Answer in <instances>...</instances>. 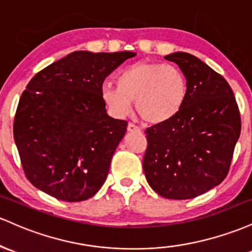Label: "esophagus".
Returning a JSON list of instances; mask_svg holds the SVG:
<instances>
[{"label":"esophagus","instance_id":"34e87169","mask_svg":"<svg viewBox=\"0 0 252 252\" xmlns=\"http://www.w3.org/2000/svg\"><path fill=\"white\" fill-rule=\"evenodd\" d=\"M127 131H128V132H139L140 129H139V127L135 126L134 124L129 123L128 125H127Z\"/></svg>","mask_w":252,"mask_h":252}]
</instances>
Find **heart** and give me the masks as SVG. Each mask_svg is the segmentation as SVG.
Masks as SVG:
<instances>
[{
    "mask_svg": "<svg viewBox=\"0 0 252 252\" xmlns=\"http://www.w3.org/2000/svg\"><path fill=\"white\" fill-rule=\"evenodd\" d=\"M118 86L103 83L101 97L117 117H126L131 102L141 120L160 124L170 120L187 100L188 82L179 67L155 62H138L118 75Z\"/></svg>",
    "mask_w": 252,
    "mask_h": 252,
    "instance_id": "1",
    "label": "heart"
}]
</instances>
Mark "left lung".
<instances>
[{
  "label": "left lung",
  "mask_w": 252,
  "mask_h": 252,
  "mask_svg": "<svg viewBox=\"0 0 252 252\" xmlns=\"http://www.w3.org/2000/svg\"><path fill=\"white\" fill-rule=\"evenodd\" d=\"M176 63L188 95L170 120L148 127L143 169L150 187L166 199L199 196L227 176L242 123L230 84L186 52L164 57Z\"/></svg>",
  "instance_id": "1"
}]
</instances>
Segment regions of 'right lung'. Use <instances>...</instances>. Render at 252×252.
Here are the masks:
<instances>
[{"label": "right lung", "instance_id": "1", "mask_svg": "<svg viewBox=\"0 0 252 252\" xmlns=\"http://www.w3.org/2000/svg\"><path fill=\"white\" fill-rule=\"evenodd\" d=\"M134 56L76 51L30 81L16 108L14 140L34 187L67 202L89 199L102 187L127 121L107 114L101 87Z\"/></svg>", "mask_w": 252, "mask_h": 252}]
</instances>
